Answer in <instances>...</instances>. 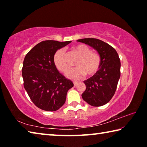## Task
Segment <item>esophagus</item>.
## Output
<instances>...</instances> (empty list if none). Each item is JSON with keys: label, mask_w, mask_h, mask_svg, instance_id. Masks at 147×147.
I'll list each match as a JSON object with an SVG mask.
<instances>
[{"label": "esophagus", "mask_w": 147, "mask_h": 147, "mask_svg": "<svg viewBox=\"0 0 147 147\" xmlns=\"http://www.w3.org/2000/svg\"><path fill=\"white\" fill-rule=\"evenodd\" d=\"M73 83H74V86H76L77 85H78L79 82H74Z\"/></svg>", "instance_id": "esophagus-1"}]
</instances>
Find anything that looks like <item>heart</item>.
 <instances>
[{
  "label": "heart",
  "mask_w": 147,
  "mask_h": 147,
  "mask_svg": "<svg viewBox=\"0 0 147 147\" xmlns=\"http://www.w3.org/2000/svg\"><path fill=\"white\" fill-rule=\"evenodd\" d=\"M71 51L79 58L75 63L76 68L67 74L69 78L78 80L86 74L93 76L97 73L101 64L100 54L91 52L90 47L85 44L76 45L71 47ZM53 61L56 69L61 73L67 74L70 70V64L63 49H59L56 52Z\"/></svg>",
  "instance_id": "heart-1"
}]
</instances>
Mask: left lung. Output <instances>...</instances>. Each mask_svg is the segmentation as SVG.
Segmentation results:
<instances>
[{
	"label": "left lung",
	"instance_id": "8db88e82",
	"mask_svg": "<svg viewBox=\"0 0 147 147\" xmlns=\"http://www.w3.org/2000/svg\"><path fill=\"white\" fill-rule=\"evenodd\" d=\"M96 50L101 58L100 67L95 75L84 81L86 91L82 98L92 106H101L108 102L115 93L121 76V61L113 47L95 38L77 40Z\"/></svg>",
	"mask_w": 147,
	"mask_h": 147
}]
</instances>
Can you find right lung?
<instances>
[{"instance_id": "add662e5", "label": "right lung", "mask_w": 147, "mask_h": 147, "mask_svg": "<svg viewBox=\"0 0 147 147\" xmlns=\"http://www.w3.org/2000/svg\"><path fill=\"white\" fill-rule=\"evenodd\" d=\"M71 41L47 40L37 44L26 54L22 68L24 88L38 108L54 111L65 102L67 93L74 84L57 70L56 52Z\"/></svg>"}]
</instances>
